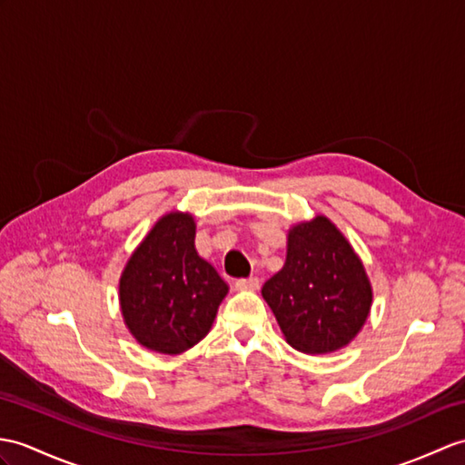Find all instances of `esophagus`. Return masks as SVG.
<instances>
[{"instance_id":"34e87169","label":"esophagus","mask_w":465,"mask_h":465,"mask_svg":"<svg viewBox=\"0 0 465 465\" xmlns=\"http://www.w3.org/2000/svg\"><path fill=\"white\" fill-rule=\"evenodd\" d=\"M235 289H240V291H255V289H259V279L257 277L237 279Z\"/></svg>"}]
</instances>
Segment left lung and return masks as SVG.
<instances>
[{
	"label": "left lung",
	"instance_id": "1",
	"mask_svg": "<svg viewBox=\"0 0 465 465\" xmlns=\"http://www.w3.org/2000/svg\"><path fill=\"white\" fill-rule=\"evenodd\" d=\"M262 295L285 341L307 354L347 347L372 305L361 257L325 215L289 230L285 265L263 285Z\"/></svg>",
	"mask_w": 465,
	"mask_h": 465
}]
</instances>
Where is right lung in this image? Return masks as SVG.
Masks as SVG:
<instances>
[{"mask_svg": "<svg viewBox=\"0 0 465 465\" xmlns=\"http://www.w3.org/2000/svg\"><path fill=\"white\" fill-rule=\"evenodd\" d=\"M196 222L170 212L128 259L118 282L124 325L144 349L180 354L212 329L228 283L193 245Z\"/></svg>", "mask_w": 465, "mask_h": 465, "instance_id": "obj_1", "label": "right lung"}]
</instances>
